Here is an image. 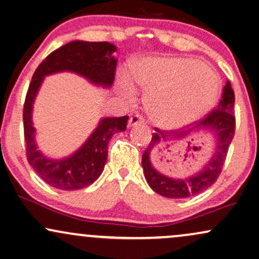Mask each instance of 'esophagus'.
<instances>
[{
    "label": "esophagus",
    "instance_id": "34e87169",
    "mask_svg": "<svg viewBox=\"0 0 259 259\" xmlns=\"http://www.w3.org/2000/svg\"><path fill=\"white\" fill-rule=\"evenodd\" d=\"M141 124H145V119H143L142 117L140 116V114H135V116H133L132 118L129 119V123H127V125L132 127V126L141 125Z\"/></svg>",
    "mask_w": 259,
    "mask_h": 259
}]
</instances>
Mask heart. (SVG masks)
Returning a JSON list of instances; mask_svg holds the SVG:
<instances>
[{
  "instance_id": "obj_1",
  "label": "heart",
  "mask_w": 259,
  "mask_h": 259,
  "mask_svg": "<svg viewBox=\"0 0 259 259\" xmlns=\"http://www.w3.org/2000/svg\"><path fill=\"white\" fill-rule=\"evenodd\" d=\"M137 86L147 92L146 109L152 122L162 129H181L207 114L220 91V77L205 62L189 57L149 56L132 69ZM122 90L134 91L129 77Z\"/></svg>"
}]
</instances>
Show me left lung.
Returning <instances> with one entry per match:
<instances>
[{
	"mask_svg": "<svg viewBox=\"0 0 259 259\" xmlns=\"http://www.w3.org/2000/svg\"><path fill=\"white\" fill-rule=\"evenodd\" d=\"M233 109L234 92L232 90L230 81H227L217 109L212 110L204 119L199 120L194 127L182 133H163L156 130L142 155L143 173L150 189L163 197L186 198L201 194L202 191L214 184L221 173L228 148L234 136L235 118ZM202 131L212 134L215 140V147L211 159L201 171L186 179H172L159 172L153 167L151 163V154L160 144L171 140L182 139L192 133Z\"/></svg>",
	"mask_w": 259,
	"mask_h": 259,
	"instance_id": "left-lung-1",
	"label": "left lung"
}]
</instances>
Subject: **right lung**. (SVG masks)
Returning <instances> with one entry per match:
<instances>
[{
    "instance_id": "add662e5",
    "label": "right lung",
    "mask_w": 259,
    "mask_h": 259,
    "mask_svg": "<svg viewBox=\"0 0 259 259\" xmlns=\"http://www.w3.org/2000/svg\"><path fill=\"white\" fill-rule=\"evenodd\" d=\"M117 48L107 41L74 40L51 52L34 71L24 105L26 154L32 168L54 188L71 191L87 188L99 178L107 160V148L112 136L125 132L127 116L105 117L77 150L62 159H51L38 149L35 127L32 120L33 104L45 76L69 71L91 83L111 88L114 80Z\"/></svg>"
}]
</instances>
